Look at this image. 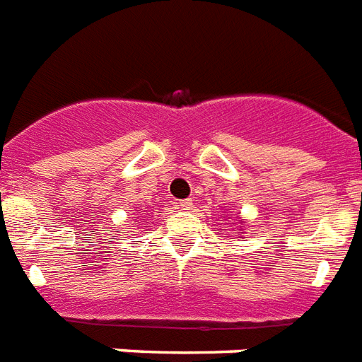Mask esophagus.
I'll return each mask as SVG.
<instances>
[{
	"instance_id": "34e87169",
	"label": "esophagus",
	"mask_w": 362,
	"mask_h": 362,
	"mask_svg": "<svg viewBox=\"0 0 362 362\" xmlns=\"http://www.w3.org/2000/svg\"><path fill=\"white\" fill-rule=\"evenodd\" d=\"M176 209L182 210V212H189V210H193V203L192 201H178Z\"/></svg>"
}]
</instances>
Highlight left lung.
<instances>
[{
    "instance_id": "1",
    "label": "left lung",
    "mask_w": 362,
    "mask_h": 362,
    "mask_svg": "<svg viewBox=\"0 0 362 362\" xmlns=\"http://www.w3.org/2000/svg\"><path fill=\"white\" fill-rule=\"evenodd\" d=\"M238 221H240V223H242V220H238ZM240 229H244V223H242V227H240Z\"/></svg>"
}]
</instances>
